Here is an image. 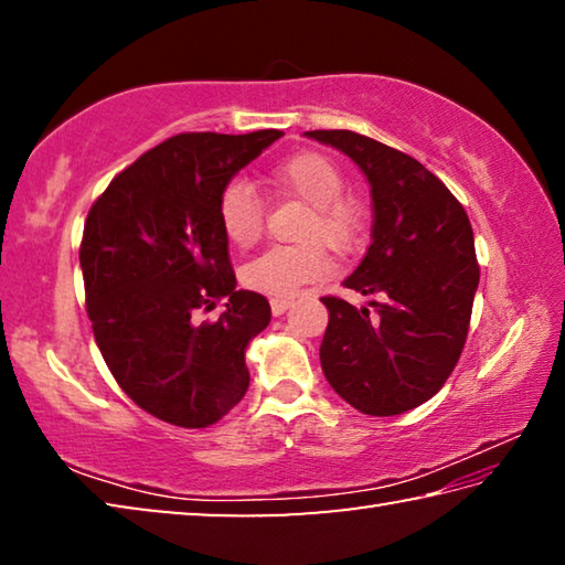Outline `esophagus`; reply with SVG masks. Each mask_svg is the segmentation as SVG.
I'll use <instances>...</instances> for the list:
<instances>
[{
    "mask_svg": "<svg viewBox=\"0 0 565 565\" xmlns=\"http://www.w3.org/2000/svg\"><path fill=\"white\" fill-rule=\"evenodd\" d=\"M289 306H291L289 299H271V313H274V317H281V313H286Z\"/></svg>",
    "mask_w": 565,
    "mask_h": 565,
    "instance_id": "34e87169",
    "label": "esophagus"
}]
</instances>
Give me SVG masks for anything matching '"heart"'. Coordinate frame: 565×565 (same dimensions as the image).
<instances>
[{"label": "heart", "mask_w": 565, "mask_h": 565, "mask_svg": "<svg viewBox=\"0 0 565 565\" xmlns=\"http://www.w3.org/2000/svg\"><path fill=\"white\" fill-rule=\"evenodd\" d=\"M269 179L289 194L309 204V216L301 226L303 244L274 246L242 271V281L252 291L266 296H291L301 286L319 281L331 271V259L319 242L321 238L339 252L359 244L363 234V209L353 196L341 194L343 174L337 161L319 151H299L271 169ZM218 226L226 242L236 248H248L259 242L264 226V209L252 184L236 179L222 189L216 202Z\"/></svg>", "instance_id": "1"}]
</instances>
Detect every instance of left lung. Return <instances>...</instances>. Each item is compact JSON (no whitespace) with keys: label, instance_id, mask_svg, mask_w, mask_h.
Listing matches in <instances>:
<instances>
[{"label":"left lung","instance_id":"8db88e82","mask_svg":"<svg viewBox=\"0 0 565 565\" xmlns=\"http://www.w3.org/2000/svg\"><path fill=\"white\" fill-rule=\"evenodd\" d=\"M361 169L371 186V246L343 286L366 306L327 296L321 341L323 376L337 394L369 416H396L424 404L451 376L461 356L478 264L473 228L456 196L414 157L347 129L303 131Z\"/></svg>","mask_w":565,"mask_h":565}]
</instances>
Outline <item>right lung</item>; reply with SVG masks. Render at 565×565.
Instances as JSON below:
<instances>
[{"instance_id":"obj_1","label":"right lung","mask_w":565,"mask_h":565,"mask_svg":"<svg viewBox=\"0 0 565 565\" xmlns=\"http://www.w3.org/2000/svg\"><path fill=\"white\" fill-rule=\"evenodd\" d=\"M284 131L179 134L111 179L84 224L79 264L104 361L134 404L204 428L244 398L246 347L269 327L262 294L236 289L216 202ZM224 298L214 324L193 313Z\"/></svg>"}]
</instances>
